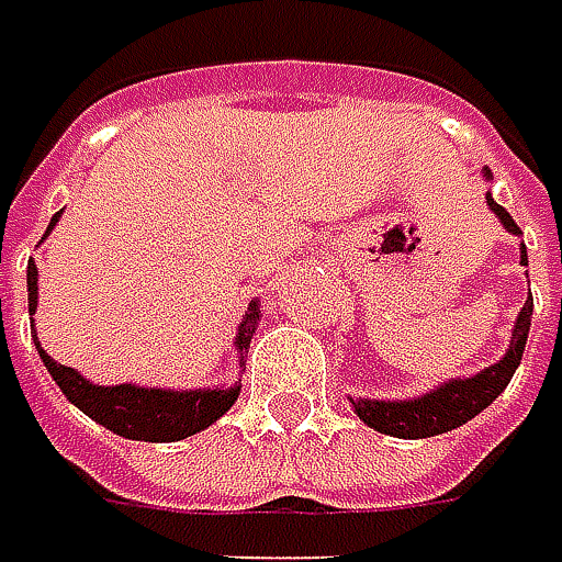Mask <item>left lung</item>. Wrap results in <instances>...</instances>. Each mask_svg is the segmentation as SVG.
<instances>
[{"mask_svg":"<svg viewBox=\"0 0 562 562\" xmlns=\"http://www.w3.org/2000/svg\"><path fill=\"white\" fill-rule=\"evenodd\" d=\"M484 177H491V170H484ZM487 205L491 211L503 221V227L509 234L519 237V224L509 217V211L503 205H496L487 192ZM521 262L528 266V256H525V246H521ZM531 296L525 300L519 319L513 325V341L506 353L481 370L477 376L468 379H449L442 385H436L434 392L427 395H417V398H405V402H376V398H360L351 405L357 411V417L373 427L379 434L398 436V439H427V436H439L456 430L468 424L474 414H481L484 407L493 405V398L509 385V379L516 373V367L521 363V351H525V341H528V328H531Z\"/></svg>","mask_w":562,"mask_h":562,"instance_id":"left-lung-1","label":"left lung"}]
</instances>
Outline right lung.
<instances>
[{
    "instance_id": "add662e5",
    "label": "right lung",
    "mask_w": 562,
    "mask_h": 562,
    "mask_svg": "<svg viewBox=\"0 0 562 562\" xmlns=\"http://www.w3.org/2000/svg\"><path fill=\"white\" fill-rule=\"evenodd\" d=\"M59 214H53L46 234L56 227ZM34 310H37V266L27 262V313L34 316ZM256 323H259V303L252 300L246 319L239 323L237 341H234L239 353L249 348ZM31 325H34V319H31ZM34 341H37V335H34ZM37 351H41V360L46 363L49 376L56 379V385L63 389V395L71 405L81 407L91 420H98L100 427L113 430L116 436H126V439H145V442L186 439V436L211 427L227 407L237 402L239 395V385H234V389H224V385L221 389H189V392L142 389L135 382L94 385L66 363H56L49 353L43 351L41 341H37Z\"/></svg>"
}]
</instances>
